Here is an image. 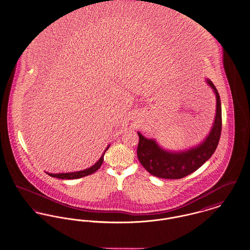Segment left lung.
<instances>
[{"label":"left lung","instance_id":"obj_1","mask_svg":"<svg viewBox=\"0 0 250 250\" xmlns=\"http://www.w3.org/2000/svg\"><path fill=\"white\" fill-rule=\"evenodd\" d=\"M207 83L216 96V115L208 135L198 146L183 151H169L161 148L154 139H148L138 132L137 157L151 175L164 179L183 178L198 169L214 153L222 131V109L216 87L209 80Z\"/></svg>","mask_w":250,"mask_h":250}]
</instances>
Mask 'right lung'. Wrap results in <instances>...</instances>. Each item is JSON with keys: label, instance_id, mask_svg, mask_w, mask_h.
Here are the masks:
<instances>
[{"label": "right lung", "instance_id": "add662e5", "mask_svg": "<svg viewBox=\"0 0 250 250\" xmlns=\"http://www.w3.org/2000/svg\"><path fill=\"white\" fill-rule=\"evenodd\" d=\"M109 149V146L106 148V150H104L103 154L101 155V157L100 158V160L92 167L83 169V170H80V171H75V172H66V173H49V172H46L48 175H50L51 177H56V178H59V179H78V178H81V177H84V176H87V175H90L94 172H96L100 166L102 165L103 163V160H104V154H105V151Z\"/></svg>", "mask_w": 250, "mask_h": 250}]
</instances>
